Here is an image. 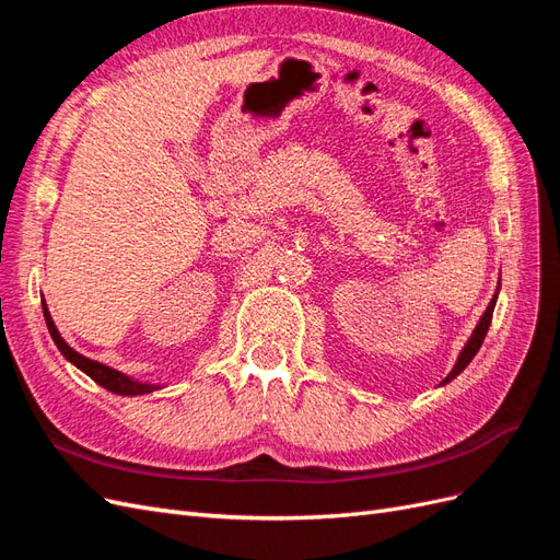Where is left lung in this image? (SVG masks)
<instances>
[{
  "label": "left lung",
  "instance_id": "left-lung-1",
  "mask_svg": "<svg viewBox=\"0 0 560 560\" xmlns=\"http://www.w3.org/2000/svg\"><path fill=\"white\" fill-rule=\"evenodd\" d=\"M495 301H498V292H495V296L490 299V303H488V308H486V313L481 315V319H479V325H477V329H474V334L469 336V341H467V346L463 348V352H460V358H457V362H455V366H453V371L451 374L444 378V383H448V381H453L457 374H460V371L474 360V354L479 352V348H481V343H483V338H486V331H488V327H490V319H493V308H495Z\"/></svg>",
  "mask_w": 560,
  "mask_h": 560
}]
</instances>
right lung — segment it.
<instances>
[{"mask_svg": "<svg viewBox=\"0 0 560 560\" xmlns=\"http://www.w3.org/2000/svg\"><path fill=\"white\" fill-rule=\"evenodd\" d=\"M44 306V317H46V327L50 331V338H54L58 350L65 354L67 360H70L77 369H81L83 374H89L97 385H103L105 389H109V393H116V395H124V397H135V395H147V393H154V389H159V385H149V383H140V381H132L128 376H124L121 371H116L112 366H105L100 364L95 360H89L83 358V354H79L74 348H70L65 343V338L60 336V331L56 329L54 319H50V313L46 308V303L42 301Z\"/></svg>", "mask_w": 560, "mask_h": 560, "instance_id": "right-lung-1", "label": "right lung"}]
</instances>
